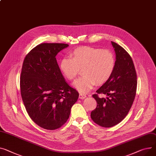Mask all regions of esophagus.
<instances>
[{
	"mask_svg": "<svg viewBox=\"0 0 156 156\" xmlns=\"http://www.w3.org/2000/svg\"><path fill=\"white\" fill-rule=\"evenodd\" d=\"M85 98H86V95L83 94V93H80V95H79L80 99H84Z\"/></svg>",
	"mask_w": 156,
	"mask_h": 156,
	"instance_id": "34e87169",
	"label": "esophagus"
}]
</instances>
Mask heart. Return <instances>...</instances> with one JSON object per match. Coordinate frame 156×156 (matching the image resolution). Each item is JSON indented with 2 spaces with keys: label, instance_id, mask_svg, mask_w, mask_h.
Segmentation results:
<instances>
[{
  "label": "heart",
  "instance_id": "1",
  "mask_svg": "<svg viewBox=\"0 0 156 156\" xmlns=\"http://www.w3.org/2000/svg\"><path fill=\"white\" fill-rule=\"evenodd\" d=\"M70 58H64L59 62V68L69 80H74L83 69V76L73 85L80 92L90 91L97 84L103 85L112 76L115 66V59L109 50L90 46H81L73 51Z\"/></svg>",
  "mask_w": 156,
  "mask_h": 156
}]
</instances>
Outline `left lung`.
<instances>
[{"label": "left lung", "instance_id": "obj_1", "mask_svg": "<svg viewBox=\"0 0 156 156\" xmlns=\"http://www.w3.org/2000/svg\"><path fill=\"white\" fill-rule=\"evenodd\" d=\"M115 53V66L110 78L94 94L97 103L91 118L98 125L111 127L119 123L129 113L136 97L137 75L133 61L122 46L111 41ZM103 93L108 97L100 98Z\"/></svg>", "mask_w": 156, "mask_h": 156}]
</instances>
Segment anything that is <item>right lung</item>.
<instances>
[{
    "instance_id": "obj_1",
    "label": "right lung",
    "mask_w": 156,
    "mask_h": 156,
    "mask_svg": "<svg viewBox=\"0 0 156 156\" xmlns=\"http://www.w3.org/2000/svg\"><path fill=\"white\" fill-rule=\"evenodd\" d=\"M67 44L43 43L26 55L20 74L23 101L29 117L41 127L55 130L68 119L79 93L66 81L56 56Z\"/></svg>"
}]
</instances>
